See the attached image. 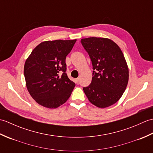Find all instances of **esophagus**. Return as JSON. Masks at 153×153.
<instances>
[{
  "mask_svg": "<svg viewBox=\"0 0 153 153\" xmlns=\"http://www.w3.org/2000/svg\"><path fill=\"white\" fill-rule=\"evenodd\" d=\"M75 82H76V83H78L79 82V78L78 77V78H76V79H75Z\"/></svg>",
  "mask_w": 153,
  "mask_h": 153,
  "instance_id": "esophagus-1",
  "label": "esophagus"
}]
</instances>
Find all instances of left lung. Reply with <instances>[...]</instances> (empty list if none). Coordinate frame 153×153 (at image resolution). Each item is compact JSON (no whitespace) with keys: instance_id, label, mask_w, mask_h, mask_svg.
Instances as JSON below:
<instances>
[{"instance_id":"1","label":"left lung","mask_w":153,"mask_h":153,"mask_svg":"<svg viewBox=\"0 0 153 153\" xmlns=\"http://www.w3.org/2000/svg\"><path fill=\"white\" fill-rule=\"evenodd\" d=\"M81 42L92 62L91 83L83 87L91 103L100 108L113 105L121 98L129 79V69L122 50L108 38L89 37Z\"/></svg>"}]
</instances>
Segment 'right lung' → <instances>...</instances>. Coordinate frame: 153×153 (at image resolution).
Masks as SVG:
<instances>
[{
	"instance_id": "1",
	"label": "right lung",
	"mask_w": 153,
	"mask_h": 153,
	"mask_svg": "<svg viewBox=\"0 0 153 153\" xmlns=\"http://www.w3.org/2000/svg\"><path fill=\"white\" fill-rule=\"evenodd\" d=\"M76 42V39L43 41L25 60V85L39 105L56 108L70 98L76 84L68 78L65 62ZM60 71L63 72L61 76Z\"/></svg>"
}]
</instances>
